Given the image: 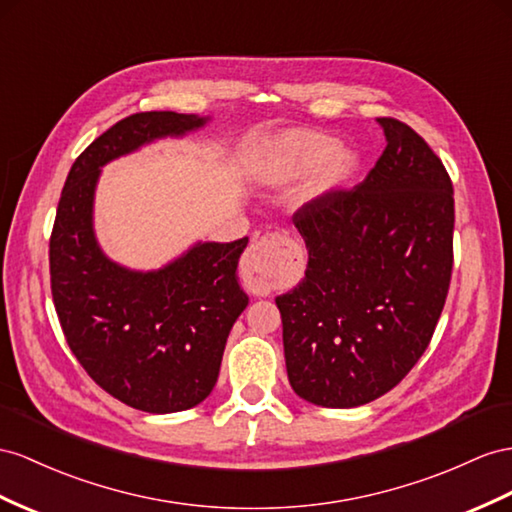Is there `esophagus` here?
Wrapping results in <instances>:
<instances>
[{
  "instance_id": "obj_1",
  "label": "esophagus",
  "mask_w": 512,
  "mask_h": 512,
  "mask_svg": "<svg viewBox=\"0 0 512 512\" xmlns=\"http://www.w3.org/2000/svg\"><path fill=\"white\" fill-rule=\"evenodd\" d=\"M296 255L298 246L294 240L285 238V235H272V238L259 240L248 248L242 261V270L248 277L259 279V283L272 285L294 264Z\"/></svg>"
}]
</instances>
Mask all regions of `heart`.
I'll list each match as a JSON object with an SVG mask.
<instances>
[{
	"mask_svg": "<svg viewBox=\"0 0 512 512\" xmlns=\"http://www.w3.org/2000/svg\"><path fill=\"white\" fill-rule=\"evenodd\" d=\"M311 169L314 173L298 194L300 205L324 203L350 188L361 170V155L322 131L285 129L268 144L257 175L268 186H281L305 177Z\"/></svg>",
	"mask_w": 512,
	"mask_h": 512,
	"instance_id": "1",
	"label": "heart"
}]
</instances>
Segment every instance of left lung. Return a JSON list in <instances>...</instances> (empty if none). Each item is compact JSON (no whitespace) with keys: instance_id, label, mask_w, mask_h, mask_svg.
Instances as JSON below:
<instances>
[{"instance_id":"obj_1","label":"left lung","mask_w":512,"mask_h":512,"mask_svg":"<svg viewBox=\"0 0 512 512\" xmlns=\"http://www.w3.org/2000/svg\"><path fill=\"white\" fill-rule=\"evenodd\" d=\"M376 123L387 147L363 183L294 216L305 279L274 298L290 385L326 409L396 387L428 348L450 287L452 181L409 125Z\"/></svg>"}]
</instances>
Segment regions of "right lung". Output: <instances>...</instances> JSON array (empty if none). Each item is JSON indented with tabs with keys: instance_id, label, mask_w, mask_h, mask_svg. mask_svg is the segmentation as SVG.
I'll use <instances>...</instances> for the list:
<instances>
[{
	"instance_id": "obj_1",
	"label": "right lung",
	"mask_w": 512,
	"mask_h": 512,
	"mask_svg": "<svg viewBox=\"0 0 512 512\" xmlns=\"http://www.w3.org/2000/svg\"><path fill=\"white\" fill-rule=\"evenodd\" d=\"M212 116L140 112L112 125L73 162L49 242L51 294L77 361L138 411L177 413L212 393L235 320L248 305L238 261L248 238L194 242L155 270L110 259L95 233L101 168Z\"/></svg>"
}]
</instances>
